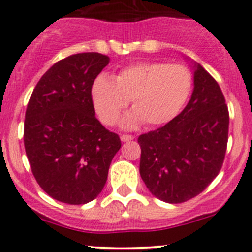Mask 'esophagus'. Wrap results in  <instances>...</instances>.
<instances>
[{
	"label": "esophagus",
	"instance_id": "1",
	"mask_svg": "<svg viewBox=\"0 0 252 252\" xmlns=\"http://www.w3.org/2000/svg\"><path fill=\"white\" fill-rule=\"evenodd\" d=\"M121 139H122V141H130V140H133L134 136L129 135V134H123V135L121 136Z\"/></svg>",
	"mask_w": 252,
	"mask_h": 252
}]
</instances>
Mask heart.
Segmentation results:
<instances>
[{
  "label": "heart",
  "instance_id": "heart-1",
  "mask_svg": "<svg viewBox=\"0 0 252 252\" xmlns=\"http://www.w3.org/2000/svg\"><path fill=\"white\" fill-rule=\"evenodd\" d=\"M193 77L188 67L167 63H136L114 79L99 75L91 86L94 111L107 126H114L130 101L133 112L123 126H162L181 112L191 94Z\"/></svg>",
  "mask_w": 252,
  "mask_h": 252
}]
</instances>
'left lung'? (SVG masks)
I'll return each mask as SVG.
<instances>
[{
	"mask_svg": "<svg viewBox=\"0 0 252 252\" xmlns=\"http://www.w3.org/2000/svg\"><path fill=\"white\" fill-rule=\"evenodd\" d=\"M229 111L218 82L199 64L194 89L182 112L141 134L140 176L149 191L167 203L198 196L218 176L228 145Z\"/></svg>",
	"mask_w": 252,
	"mask_h": 252,
	"instance_id": "1",
	"label": "left lung"
}]
</instances>
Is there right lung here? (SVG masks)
<instances>
[{"instance_id": "right-lung-1", "label": "right lung", "mask_w": 252, "mask_h": 252, "mask_svg": "<svg viewBox=\"0 0 252 252\" xmlns=\"http://www.w3.org/2000/svg\"><path fill=\"white\" fill-rule=\"evenodd\" d=\"M109 58L70 55L54 64L33 90L24 119V148L38 185L51 198L85 204L102 192L118 134L94 116L91 86Z\"/></svg>"}]
</instances>
